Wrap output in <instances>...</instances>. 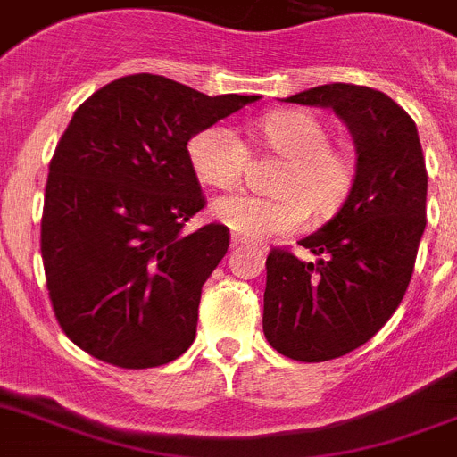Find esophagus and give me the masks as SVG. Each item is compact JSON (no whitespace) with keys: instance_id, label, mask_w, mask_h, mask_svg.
I'll use <instances>...</instances> for the list:
<instances>
[{"instance_id":"obj_1","label":"esophagus","mask_w":457,"mask_h":457,"mask_svg":"<svg viewBox=\"0 0 457 457\" xmlns=\"http://www.w3.org/2000/svg\"><path fill=\"white\" fill-rule=\"evenodd\" d=\"M244 245H253V241H248L245 237H241V234H232V248H244ZM257 248V245H254ZM259 253L264 254L266 248H259Z\"/></svg>"}]
</instances>
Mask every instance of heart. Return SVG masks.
I'll use <instances>...</instances> for the list:
<instances>
[{"instance_id":"obj_1","label":"heart","mask_w":457,"mask_h":457,"mask_svg":"<svg viewBox=\"0 0 457 457\" xmlns=\"http://www.w3.org/2000/svg\"><path fill=\"white\" fill-rule=\"evenodd\" d=\"M259 137L270 152L285 159L275 175L278 193L238 191L213 203V216L245 238L294 232L307 213L330 216L346 203L355 182V162L332 145L328 125L307 111H278L259 122ZM188 162L200 182L232 188L244 178L250 147L228 122H213L188 141Z\"/></svg>"}]
</instances>
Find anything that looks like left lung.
<instances>
[{"label": "left lung", "instance_id": "obj_1", "mask_svg": "<svg viewBox=\"0 0 457 457\" xmlns=\"http://www.w3.org/2000/svg\"><path fill=\"white\" fill-rule=\"evenodd\" d=\"M287 102L328 106L355 141V182L319 232L300 241L316 262L266 257L264 335L298 361H328L367 344L401 305L426 229L428 172L412 118L389 96L326 84Z\"/></svg>", "mask_w": 457, "mask_h": 457}]
</instances>
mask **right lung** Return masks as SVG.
Instances as JSON below:
<instances>
[{
    "instance_id": "right-lung-1",
    "label": "right lung",
    "mask_w": 457,
    "mask_h": 457,
    "mask_svg": "<svg viewBox=\"0 0 457 457\" xmlns=\"http://www.w3.org/2000/svg\"><path fill=\"white\" fill-rule=\"evenodd\" d=\"M257 100L141 72L75 111L49 162L40 254L56 320L81 351L150 369L191 346L229 229L182 232L207 204L187 143Z\"/></svg>"
}]
</instances>
